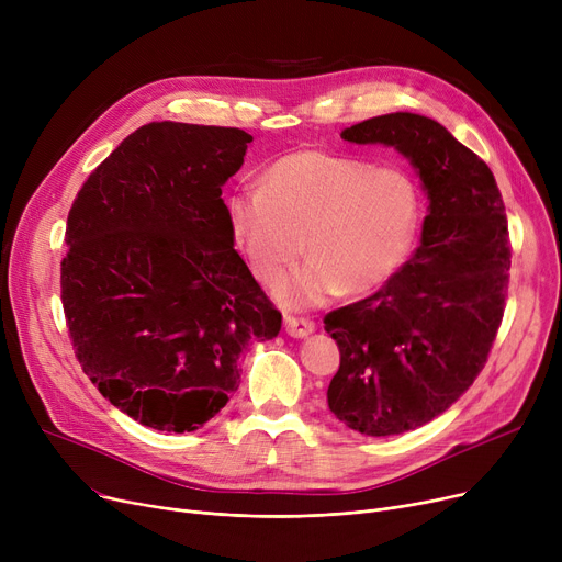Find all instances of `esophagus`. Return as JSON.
<instances>
[{"label":"esophagus","mask_w":562,"mask_h":562,"mask_svg":"<svg viewBox=\"0 0 562 562\" xmlns=\"http://www.w3.org/2000/svg\"><path fill=\"white\" fill-rule=\"evenodd\" d=\"M284 333L289 337L305 339L314 333V321L310 318H299V316H284Z\"/></svg>","instance_id":"1"}]
</instances>
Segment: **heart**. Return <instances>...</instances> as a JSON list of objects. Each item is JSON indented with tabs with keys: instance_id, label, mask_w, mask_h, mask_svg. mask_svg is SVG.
Returning <instances> with one entry per match:
<instances>
[{
	"instance_id": "obj_1",
	"label": "heart",
	"mask_w": 562,
	"mask_h": 562,
	"mask_svg": "<svg viewBox=\"0 0 562 562\" xmlns=\"http://www.w3.org/2000/svg\"><path fill=\"white\" fill-rule=\"evenodd\" d=\"M225 216L266 284L280 282L305 248L310 259L276 291L284 307L305 310L396 276L415 244L419 193L398 168L301 150L266 168L259 189L232 193Z\"/></svg>"
}]
</instances>
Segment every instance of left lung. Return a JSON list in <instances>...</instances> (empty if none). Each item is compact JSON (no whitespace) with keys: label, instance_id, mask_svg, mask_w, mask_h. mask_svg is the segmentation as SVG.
I'll return each instance as SVG.
<instances>
[{"label":"left lung","instance_id":"obj_1","mask_svg":"<svg viewBox=\"0 0 562 562\" xmlns=\"http://www.w3.org/2000/svg\"><path fill=\"white\" fill-rule=\"evenodd\" d=\"M341 138L398 150L422 177V244L373 296L326 316L339 346L328 407L369 437L415 430L449 409L487 362L510 271L506 206L487 164L432 117L387 113Z\"/></svg>","mask_w":562,"mask_h":562}]
</instances>
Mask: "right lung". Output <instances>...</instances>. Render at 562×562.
Instances as JSON below:
<instances>
[{"label":"right lung","instance_id":"right-lung-1","mask_svg":"<svg viewBox=\"0 0 562 562\" xmlns=\"http://www.w3.org/2000/svg\"><path fill=\"white\" fill-rule=\"evenodd\" d=\"M250 140L236 127L143 125L72 202L61 301L75 356L143 426H204L239 387L246 346L280 333L221 198Z\"/></svg>","mask_w":562,"mask_h":562}]
</instances>
